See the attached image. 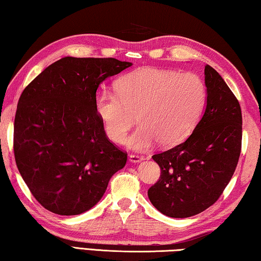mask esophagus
I'll use <instances>...</instances> for the list:
<instances>
[{
    "instance_id": "esophagus-1",
    "label": "esophagus",
    "mask_w": 261,
    "mask_h": 261,
    "mask_svg": "<svg viewBox=\"0 0 261 261\" xmlns=\"http://www.w3.org/2000/svg\"><path fill=\"white\" fill-rule=\"evenodd\" d=\"M143 159H144V157L139 156V154H130L129 156V161L132 163H140V162H142Z\"/></svg>"
}]
</instances>
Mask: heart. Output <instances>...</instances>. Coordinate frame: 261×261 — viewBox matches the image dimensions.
I'll use <instances>...</instances> for the list:
<instances>
[{
  "label": "heart",
  "mask_w": 261,
  "mask_h": 261,
  "mask_svg": "<svg viewBox=\"0 0 261 261\" xmlns=\"http://www.w3.org/2000/svg\"><path fill=\"white\" fill-rule=\"evenodd\" d=\"M206 86L191 72L177 73L144 67L121 76L116 91L102 90L95 110L113 142L122 143L138 119V129L127 143L134 150H148L180 143L189 136L206 104Z\"/></svg>",
  "instance_id": "1"
}]
</instances>
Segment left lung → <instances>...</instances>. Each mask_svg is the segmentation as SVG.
I'll list each match as a JSON object with an SVG mask.
<instances>
[{"label": "left lung", "mask_w": 261, "mask_h": 261, "mask_svg": "<svg viewBox=\"0 0 261 261\" xmlns=\"http://www.w3.org/2000/svg\"><path fill=\"white\" fill-rule=\"evenodd\" d=\"M206 109L185 142L152 159L161 177L148 190L150 202L172 218H188L217 202L236 170L242 148V111L221 75L205 66Z\"/></svg>", "instance_id": "1"}]
</instances>
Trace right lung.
I'll return each mask as SVG.
<instances>
[{"label":"right lung","instance_id":"1","mask_svg":"<svg viewBox=\"0 0 261 261\" xmlns=\"http://www.w3.org/2000/svg\"><path fill=\"white\" fill-rule=\"evenodd\" d=\"M129 66L116 58L64 57L22 90L13 126L15 159L48 211H88L125 166L127 152L108 139L95 98L100 82Z\"/></svg>","mask_w":261,"mask_h":261}]
</instances>
